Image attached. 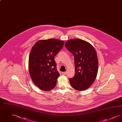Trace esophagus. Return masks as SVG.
<instances>
[{"label": "esophagus", "mask_w": 122, "mask_h": 122, "mask_svg": "<svg viewBox=\"0 0 122 122\" xmlns=\"http://www.w3.org/2000/svg\"><path fill=\"white\" fill-rule=\"evenodd\" d=\"M62 74L64 75H65L67 74V72H62Z\"/></svg>", "instance_id": "obj_1"}]
</instances>
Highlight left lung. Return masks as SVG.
Masks as SVG:
<instances>
[{
	"mask_svg": "<svg viewBox=\"0 0 122 122\" xmlns=\"http://www.w3.org/2000/svg\"><path fill=\"white\" fill-rule=\"evenodd\" d=\"M66 48L74 57L75 75L69 79L71 86L82 91L90 87L97 74L98 61L95 48L90 43L80 39L65 42Z\"/></svg>",
	"mask_w": 122,
	"mask_h": 122,
	"instance_id": "1",
	"label": "left lung"
}]
</instances>
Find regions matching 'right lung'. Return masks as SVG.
<instances>
[{
	"label": "right lung",
	"mask_w": 122,
	"mask_h": 122,
	"mask_svg": "<svg viewBox=\"0 0 122 122\" xmlns=\"http://www.w3.org/2000/svg\"><path fill=\"white\" fill-rule=\"evenodd\" d=\"M64 45V41L52 38L37 41L32 47L29 55L30 75L41 90L50 91L56 86L60 74L54 58Z\"/></svg>",
	"instance_id": "add662e5"
}]
</instances>
